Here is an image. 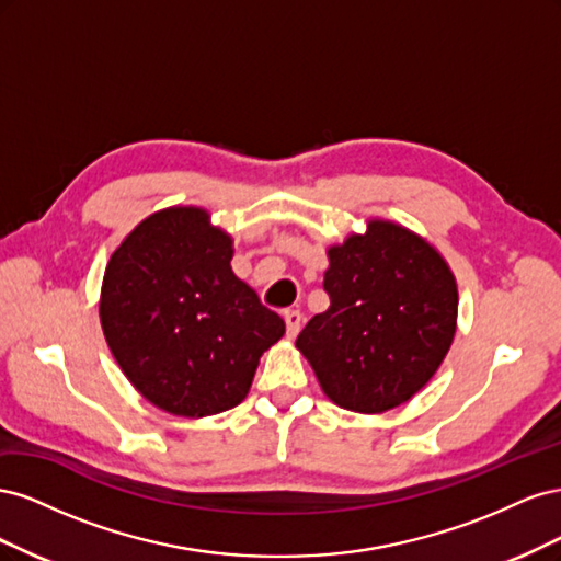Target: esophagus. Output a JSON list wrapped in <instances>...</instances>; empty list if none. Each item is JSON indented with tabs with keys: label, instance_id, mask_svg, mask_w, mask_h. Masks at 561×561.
<instances>
[{
	"label": "esophagus",
	"instance_id": "obj_1",
	"mask_svg": "<svg viewBox=\"0 0 561 561\" xmlns=\"http://www.w3.org/2000/svg\"><path fill=\"white\" fill-rule=\"evenodd\" d=\"M283 320H285V330H287V336L290 339H295L297 334H299V330H301V313L299 311H285L283 313Z\"/></svg>",
	"mask_w": 561,
	"mask_h": 561
}]
</instances>
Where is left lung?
<instances>
[{
  "label": "left lung",
  "mask_w": 561,
  "mask_h": 561,
  "mask_svg": "<svg viewBox=\"0 0 561 561\" xmlns=\"http://www.w3.org/2000/svg\"><path fill=\"white\" fill-rule=\"evenodd\" d=\"M328 260L330 309L307 322L297 348L334 404L396 410L433 379L454 342L451 268L423 236L379 217L330 245Z\"/></svg>",
  "instance_id": "left-lung-1"
}]
</instances>
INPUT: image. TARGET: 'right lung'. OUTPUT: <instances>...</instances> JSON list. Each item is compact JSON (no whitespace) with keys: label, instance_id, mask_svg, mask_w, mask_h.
<instances>
[{"label":"right lung","instance_id":"add662e5","mask_svg":"<svg viewBox=\"0 0 561 561\" xmlns=\"http://www.w3.org/2000/svg\"><path fill=\"white\" fill-rule=\"evenodd\" d=\"M233 239L198 206L151 213L107 262L100 325L114 360L159 410L203 419L241 404L278 313L231 271Z\"/></svg>","mask_w":561,"mask_h":561}]
</instances>
